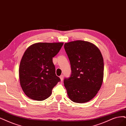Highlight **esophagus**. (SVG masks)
<instances>
[{
  "label": "esophagus",
  "instance_id": "esophagus-1",
  "mask_svg": "<svg viewBox=\"0 0 126 126\" xmlns=\"http://www.w3.org/2000/svg\"><path fill=\"white\" fill-rule=\"evenodd\" d=\"M63 78H64V76H63V75H61V76H60V79H61V81H63Z\"/></svg>",
  "mask_w": 126,
  "mask_h": 126
}]
</instances>
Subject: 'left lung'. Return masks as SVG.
Masks as SVG:
<instances>
[{"label":"left lung","instance_id":"left-lung-1","mask_svg":"<svg viewBox=\"0 0 126 126\" xmlns=\"http://www.w3.org/2000/svg\"><path fill=\"white\" fill-rule=\"evenodd\" d=\"M71 66V75L64 80L72 101H89L100 89L103 80L104 61L99 49L90 42L76 40L64 44Z\"/></svg>","mask_w":126,"mask_h":126}]
</instances>
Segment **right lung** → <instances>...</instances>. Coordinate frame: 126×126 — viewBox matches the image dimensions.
<instances>
[{
  "label": "right lung",
  "instance_id": "1",
  "mask_svg": "<svg viewBox=\"0 0 126 126\" xmlns=\"http://www.w3.org/2000/svg\"><path fill=\"white\" fill-rule=\"evenodd\" d=\"M63 43H39L30 46L23 54L19 67L20 85L29 98L43 101L49 97L60 81L55 74L52 58Z\"/></svg>",
  "mask_w": 126,
  "mask_h": 126
}]
</instances>
